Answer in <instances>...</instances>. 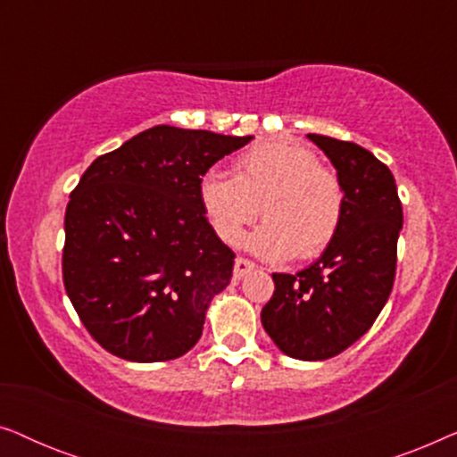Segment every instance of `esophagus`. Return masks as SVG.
<instances>
[{"mask_svg":"<svg viewBox=\"0 0 457 457\" xmlns=\"http://www.w3.org/2000/svg\"><path fill=\"white\" fill-rule=\"evenodd\" d=\"M252 270H255L253 262H249V260H245V258H237V260H235V270H233V274H235L237 280L243 278V277H245V274H249Z\"/></svg>","mask_w":457,"mask_h":457,"instance_id":"esophagus-1","label":"esophagus"}]
</instances>
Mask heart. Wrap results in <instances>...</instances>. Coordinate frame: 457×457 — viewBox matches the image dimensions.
Returning <instances> with one entry per match:
<instances>
[{
  "instance_id": "b5f03b06",
  "label": "heart",
  "mask_w": 457,
  "mask_h": 457,
  "mask_svg": "<svg viewBox=\"0 0 457 457\" xmlns=\"http://www.w3.org/2000/svg\"><path fill=\"white\" fill-rule=\"evenodd\" d=\"M233 172H208L199 180L204 214L224 243L237 245L260 210L266 222L247 237L260 258H316L333 241L343 187L312 149L287 139L255 143L235 160Z\"/></svg>"
}]
</instances>
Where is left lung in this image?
I'll return each mask as SVG.
<instances>
[{"label": "left lung", "mask_w": 457, "mask_h": 457, "mask_svg": "<svg viewBox=\"0 0 457 457\" xmlns=\"http://www.w3.org/2000/svg\"><path fill=\"white\" fill-rule=\"evenodd\" d=\"M335 166L343 216L320 258L297 274H272L262 327L280 352L328 360L368 333L391 295L403 227L395 179L374 154L349 141L308 135Z\"/></svg>", "instance_id": "left-lung-1"}]
</instances>
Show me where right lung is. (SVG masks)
<instances>
[{
	"label": "right lung",
	"instance_id": "add662e5",
	"mask_svg": "<svg viewBox=\"0 0 457 457\" xmlns=\"http://www.w3.org/2000/svg\"><path fill=\"white\" fill-rule=\"evenodd\" d=\"M252 139L162 124L80 177L66 208L62 274L80 322L110 353L149 364L199 341L235 264L204 214L199 180Z\"/></svg>",
	"mask_w": 457,
	"mask_h": 457
}]
</instances>
